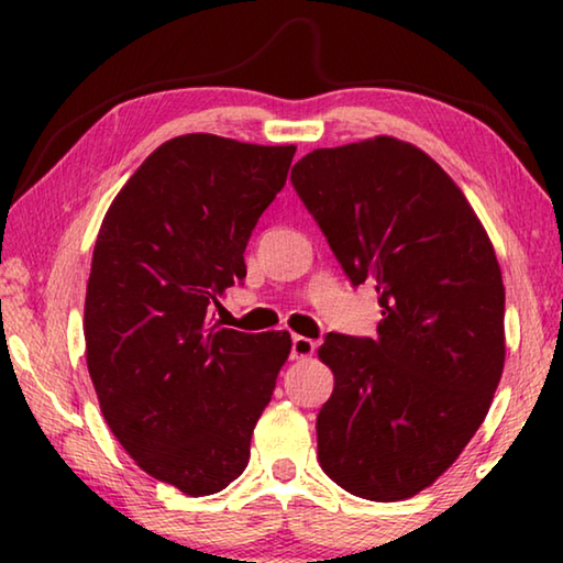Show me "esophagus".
Returning <instances> with one entry per match:
<instances>
[{"mask_svg": "<svg viewBox=\"0 0 563 563\" xmlns=\"http://www.w3.org/2000/svg\"><path fill=\"white\" fill-rule=\"evenodd\" d=\"M312 352H316V342H312L310 338L292 335V342H290V357L292 360H305V357H310Z\"/></svg>", "mask_w": 563, "mask_h": 563, "instance_id": "obj_1", "label": "esophagus"}]
</instances>
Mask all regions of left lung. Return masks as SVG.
Returning a JSON list of instances; mask_svg holds the SVG:
<instances>
[{
    "label": "left lung",
    "mask_w": 563,
    "mask_h": 563,
    "mask_svg": "<svg viewBox=\"0 0 563 563\" xmlns=\"http://www.w3.org/2000/svg\"><path fill=\"white\" fill-rule=\"evenodd\" d=\"M290 180L352 285L377 290V338L328 332L335 387L318 456L362 499L397 501L444 474L489 412L504 369L494 247L440 164L393 136L316 148Z\"/></svg>",
    "instance_id": "left-lung-1"
}]
</instances>
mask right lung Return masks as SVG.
Here are the masks:
<instances>
[{"mask_svg":"<svg viewBox=\"0 0 563 563\" xmlns=\"http://www.w3.org/2000/svg\"><path fill=\"white\" fill-rule=\"evenodd\" d=\"M295 146L186 133L139 166L103 216L84 305L103 419L141 470L190 497L225 489L290 355L288 332L228 330L211 310Z\"/></svg>","mask_w":563,"mask_h":563,"instance_id":"obj_1","label":"right lung"}]
</instances>
